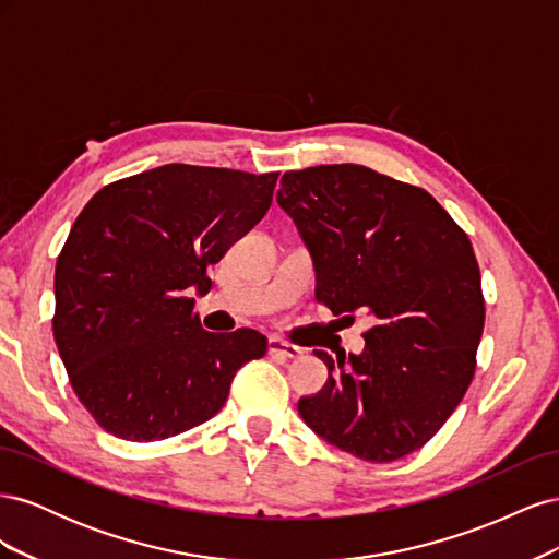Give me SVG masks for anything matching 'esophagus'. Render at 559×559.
<instances>
[{"mask_svg": "<svg viewBox=\"0 0 559 559\" xmlns=\"http://www.w3.org/2000/svg\"><path fill=\"white\" fill-rule=\"evenodd\" d=\"M267 352L273 354V357H282V359H298L302 349L292 345V343H284L282 337H270L267 341Z\"/></svg>", "mask_w": 559, "mask_h": 559, "instance_id": "esophagus-1", "label": "esophagus"}]
</instances>
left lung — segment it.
<instances>
[{
  "label": "left lung",
  "mask_w": 559,
  "mask_h": 559,
  "mask_svg": "<svg viewBox=\"0 0 559 559\" xmlns=\"http://www.w3.org/2000/svg\"><path fill=\"white\" fill-rule=\"evenodd\" d=\"M280 183L277 205L312 257L317 300L373 319L361 354L314 349L329 378L298 413L359 460H401L445 425L476 373L485 324L476 253L427 191L370 167L317 165Z\"/></svg>",
  "instance_id": "8db88e82"
}]
</instances>
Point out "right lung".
I'll return each instance as SVG.
<instances>
[{
  "label": "right lung",
  "instance_id": "obj_1",
  "mask_svg": "<svg viewBox=\"0 0 559 559\" xmlns=\"http://www.w3.org/2000/svg\"><path fill=\"white\" fill-rule=\"evenodd\" d=\"M280 173L170 163L97 191L56 265L53 335L79 401L123 441H160L224 408L267 341L193 314L207 267L257 226Z\"/></svg>",
  "mask_w": 559,
  "mask_h": 559
}]
</instances>
